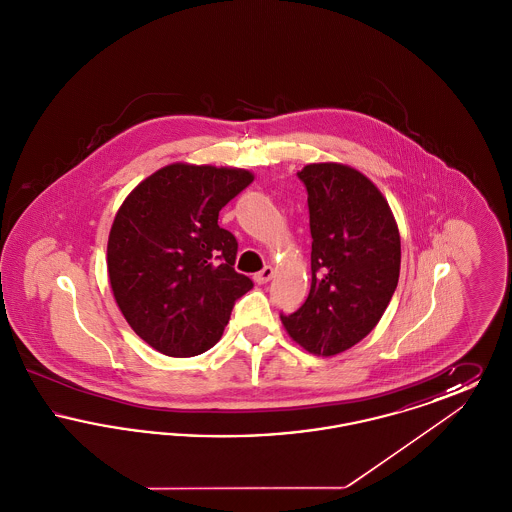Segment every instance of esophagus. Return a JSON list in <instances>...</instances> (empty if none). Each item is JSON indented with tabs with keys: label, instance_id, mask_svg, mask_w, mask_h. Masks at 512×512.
<instances>
[{
	"label": "esophagus",
	"instance_id": "1",
	"mask_svg": "<svg viewBox=\"0 0 512 512\" xmlns=\"http://www.w3.org/2000/svg\"><path fill=\"white\" fill-rule=\"evenodd\" d=\"M272 276H274V268L265 267L263 270H259L255 276H253V280L257 282V284H267L268 280H272Z\"/></svg>",
	"mask_w": 512,
	"mask_h": 512
}]
</instances>
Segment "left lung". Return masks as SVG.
<instances>
[{"label":"left lung","instance_id":"obj_1","mask_svg":"<svg viewBox=\"0 0 512 512\" xmlns=\"http://www.w3.org/2000/svg\"><path fill=\"white\" fill-rule=\"evenodd\" d=\"M297 176L307 190L313 278L307 301L280 318L301 347L330 357L384 315L399 280L401 240L388 201L361 172L315 163Z\"/></svg>","mask_w":512,"mask_h":512}]
</instances>
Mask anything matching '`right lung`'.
Instances as JSON below:
<instances>
[{
    "mask_svg": "<svg viewBox=\"0 0 512 512\" xmlns=\"http://www.w3.org/2000/svg\"><path fill=\"white\" fill-rule=\"evenodd\" d=\"M251 182L249 171L176 163L124 199L107 270L126 322L153 349L169 357L211 349L253 288L234 268V234L219 226L220 209Z\"/></svg>",
    "mask_w": 512,
    "mask_h": 512,
    "instance_id": "1",
    "label": "right lung"
}]
</instances>
